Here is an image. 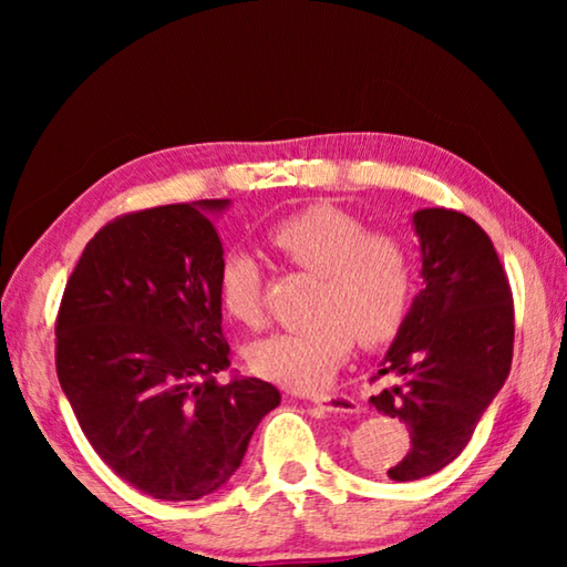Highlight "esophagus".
Wrapping results in <instances>:
<instances>
[{
  "label": "esophagus",
  "mask_w": 567,
  "mask_h": 567,
  "mask_svg": "<svg viewBox=\"0 0 567 567\" xmlns=\"http://www.w3.org/2000/svg\"><path fill=\"white\" fill-rule=\"evenodd\" d=\"M310 400L315 402V405H320L322 410L342 412V415H352V412L360 410L358 400L350 395H340V392H332V395H312Z\"/></svg>",
  "instance_id": "1"
}]
</instances>
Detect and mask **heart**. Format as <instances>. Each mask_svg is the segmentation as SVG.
<instances>
[{"label":"heart","mask_w":567,"mask_h":567,"mask_svg":"<svg viewBox=\"0 0 567 567\" xmlns=\"http://www.w3.org/2000/svg\"><path fill=\"white\" fill-rule=\"evenodd\" d=\"M270 243L287 260L320 275L315 312L320 320L257 340L247 362L257 375L297 392L328 388L350 354L352 338L378 344L405 320L415 260L400 235L370 233L358 215L334 205H312L270 229ZM219 300L227 315L255 328L262 320V270L235 249L219 265Z\"/></svg>","instance_id":"1"}]
</instances>
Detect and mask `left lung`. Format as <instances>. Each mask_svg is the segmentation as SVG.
I'll return each instance as SVG.
<instances>
[{
	"label": "left lung",
	"mask_w": 567,
	"mask_h": 567,
	"mask_svg": "<svg viewBox=\"0 0 567 567\" xmlns=\"http://www.w3.org/2000/svg\"><path fill=\"white\" fill-rule=\"evenodd\" d=\"M422 282L378 375L392 385L372 408L405 422L410 450L388 475L410 483L463 453L513 362V295L475 219L445 207L412 215Z\"/></svg>",
	"instance_id": "left-lung-1"
}]
</instances>
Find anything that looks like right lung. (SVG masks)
<instances>
[{"instance_id": "add662e5", "label": "right lung", "mask_w": 567, "mask_h": 567, "mask_svg": "<svg viewBox=\"0 0 567 567\" xmlns=\"http://www.w3.org/2000/svg\"><path fill=\"white\" fill-rule=\"evenodd\" d=\"M229 199L124 215L94 235L64 287L56 378L104 463L157 501H199L237 473L280 405L233 375L223 334L215 217Z\"/></svg>"}]
</instances>
